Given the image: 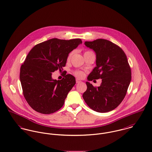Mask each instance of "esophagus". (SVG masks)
<instances>
[{
	"label": "esophagus",
	"instance_id": "34e87169",
	"mask_svg": "<svg viewBox=\"0 0 152 152\" xmlns=\"http://www.w3.org/2000/svg\"><path fill=\"white\" fill-rule=\"evenodd\" d=\"M81 82L82 81L80 79H78V78L76 79V83H81Z\"/></svg>",
	"mask_w": 152,
	"mask_h": 152
}]
</instances>
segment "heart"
Returning a JSON list of instances; mask_svg holds the SVG:
<instances>
[{
	"mask_svg": "<svg viewBox=\"0 0 152 152\" xmlns=\"http://www.w3.org/2000/svg\"><path fill=\"white\" fill-rule=\"evenodd\" d=\"M86 52H89V51H87V52H86L85 53H86ZM71 55H72V53H69V55L68 56V60H69V58H71ZM75 75L77 77H83V72H81V71H78L75 72Z\"/></svg>",
	"mask_w": 152,
	"mask_h": 152,
	"instance_id": "b5f03b06",
	"label": "heart"
}]
</instances>
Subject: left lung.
<instances>
[{"mask_svg": "<svg viewBox=\"0 0 152 152\" xmlns=\"http://www.w3.org/2000/svg\"><path fill=\"white\" fill-rule=\"evenodd\" d=\"M96 53V66L88 75V81L102 79L100 86L86 82L83 96L87 105L99 113L115 109L123 101L131 80V71L124 52L106 39L85 42Z\"/></svg>", "mask_w": 152, "mask_h": 152, "instance_id": "8db88e82", "label": "left lung"}]
</instances>
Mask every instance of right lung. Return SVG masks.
<instances>
[{
  "mask_svg": "<svg viewBox=\"0 0 152 152\" xmlns=\"http://www.w3.org/2000/svg\"><path fill=\"white\" fill-rule=\"evenodd\" d=\"M83 42L53 38L35 45L21 66L20 79L28 104L42 114L58 110L75 84V77L67 74L61 80H53L52 72L61 71L69 53Z\"/></svg>",
  "mask_w": 152,
  "mask_h": 152,
  "instance_id": "right-lung-1",
  "label": "right lung"
}]
</instances>
